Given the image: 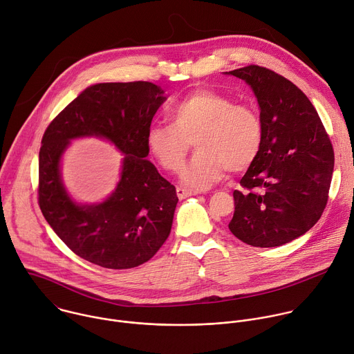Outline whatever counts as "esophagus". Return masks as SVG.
Segmentation results:
<instances>
[{
    "label": "esophagus",
    "mask_w": 354,
    "mask_h": 354,
    "mask_svg": "<svg viewBox=\"0 0 354 354\" xmlns=\"http://www.w3.org/2000/svg\"><path fill=\"white\" fill-rule=\"evenodd\" d=\"M176 192H177L178 199H185V198H188V196H194V195H196V192L189 191V189H185V188H181V187H177Z\"/></svg>",
    "instance_id": "esophagus-1"
}]
</instances>
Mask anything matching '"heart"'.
Wrapping results in <instances>:
<instances>
[{
	"label": "heart",
	"instance_id": "1",
	"mask_svg": "<svg viewBox=\"0 0 354 354\" xmlns=\"http://www.w3.org/2000/svg\"><path fill=\"white\" fill-rule=\"evenodd\" d=\"M169 117L171 124L148 129L147 148L165 170L177 171L194 142L198 152L180 174L181 184L189 189L212 187L227 169L245 170L259 153L262 122L258 113L226 95L194 91L170 109Z\"/></svg>",
	"mask_w": 354,
	"mask_h": 354
}]
</instances>
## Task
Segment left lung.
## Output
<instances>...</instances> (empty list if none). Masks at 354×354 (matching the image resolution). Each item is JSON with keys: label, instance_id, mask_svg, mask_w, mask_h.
<instances>
[{"label": "left lung", "instance_id": "1", "mask_svg": "<svg viewBox=\"0 0 354 354\" xmlns=\"http://www.w3.org/2000/svg\"><path fill=\"white\" fill-rule=\"evenodd\" d=\"M254 92L262 144L234 191L230 232L270 248L306 234L321 218L333 173V149L308 97L289 80L258 65L230 73Z\"/></svg>", "mask_w": 354, "mask_h": 354}]
</instances>
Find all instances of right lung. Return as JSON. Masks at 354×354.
Segmentation results:
<instances>
[{
	"label": "right lung",
	"mask_w": 354,
	"mask_h": 354,
	"mask_svg": "<svg viewBox=\"0 0 354 354\" xmlns=\"http://www.w3.org/2000/svg\"><path fill=\"white\" fill-rule=\"evenodd\" d=\"M151 82L86 88L47 127L39 152V205L55 234L78 257L109 269L149 261L167 240L178 202L176 188L147 160V132L166 102ZM100 137L124 156L115 191L82 204L64 188L62 156L71 140Z\"/></svg>",
	"instance_id": "right-lung-1"
}]
</instances>
